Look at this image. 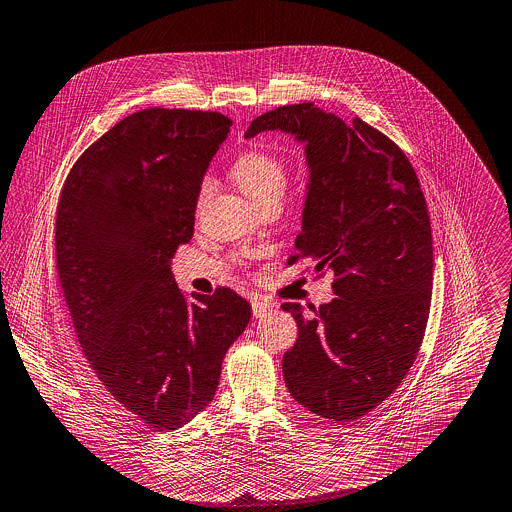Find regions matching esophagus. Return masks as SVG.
<instances>
[{"label":"esophagus","instance_id":"obj_1","mask_svg":"<svg viewBox=\"0 0 512 512\" xmlns=\"http://www.w3.org/2000/svg\"><path fill=\"white\" fill-rule=\"evenodd\" d=\"M251 307H253V315L255 317H265V315H269L273 309H275V305L273 303H267V301H263V299H253L251 301Z\"/></svg>","mask_w":512,"mask_h":512}]
</instances>
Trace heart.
<instances>
[{"label":"heart","instance_id":"heart-1","mask_svg":"<svg viewBox=\"0 0 512 512\" xmlns=\"http://www.w3.org/2000/svg\"><path fill=\"white\" fill-rule=\"evenodd\" d=\"M231 175L237 187L255 205H263L267 201H281L289 181V169L285 161L279 155L265 149H249L241 153L231 165ZM211 193L213 179L205 177L197 189V209L205 205Z\"/></svg>","mask_w":512,"mask_h":512}]
</instances>
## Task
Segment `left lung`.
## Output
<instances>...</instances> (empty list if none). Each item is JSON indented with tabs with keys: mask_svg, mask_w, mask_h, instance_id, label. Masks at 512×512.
I'll list each match as a JSON object with an SVG mask.
<instances>
[{
	"mask_svg": "<svg viewBox=\"0 0 512 512\" xmlns=\"http://www.w3.org/2000/svg\"><path fill=\"white\" fill-rule=\"evenodd\" d=\"M285 131L305 143L309 185L297 255L333 273V299L305 319L283 355L285 385L307 411L361 419L401 385L425 337L433 287V235L417 173L385 133L345 123L313 103L283 105L251 121L245 137Z\"/></svg>",
	"mask_w": 512,
	"mask_h": 512,
	"instance_id": "left-lung-1",
	"label": "left lung"
}]
</instances>
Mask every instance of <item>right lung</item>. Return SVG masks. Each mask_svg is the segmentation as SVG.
Masks as SVG:
<instances>
[{
	"label": "right lung",
	"mask_w": 512,
	"mask_h": 512,
	"mask_svg": "<svg viewBox=\"0 0 512 512\" xmlns=\"http://www.w3.org/2000/svg\"><path fill=\"white\" fill-rule=\"evenodd\" d=\"M229 127L215 111L131 113L81 153L59 195L55 267L79 347L115 401L159 431L211 403L251 319L227 287L189 303L169 265Z\"/></svg>",
	"instance_id": "add662e5"
}]
</instances>
